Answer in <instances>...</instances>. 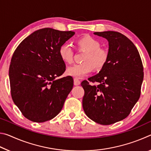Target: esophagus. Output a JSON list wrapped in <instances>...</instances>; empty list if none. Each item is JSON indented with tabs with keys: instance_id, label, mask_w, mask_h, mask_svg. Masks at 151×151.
Wrapping results in <instances>:
<instances>
[{
	"instance_id": "34e87169",
	"label": "esophagus",
	"mask_w": 151,
	"mask_h": 151,
	"mask_svg": "<svg viewBox=\"0 0 151 151\" xmlns=\"http://www.w3.org/2000/svg\"><path fill=\"white\" fill-rule=\"evenodd\" d=\"M80 84H81V81L79 80L78 78H74V85L77 86L80 85Z\"/></svg>"
}]
</instances>
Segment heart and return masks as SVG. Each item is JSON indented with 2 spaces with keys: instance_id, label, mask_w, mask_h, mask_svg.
Returning <instances> with one entry per match:
<instances>
[{
  "instance_id": "heart-1",
  "label": "heart",
  "mask_w": 151,
  "mask_h": 151,
  "mask_svg": "<svg viewBox=\"0 0 151 151\" xmlns=\"http://www.w3.org/2000/svg\"><path fill=\"white\" fill-rule=\"evenodd\" d=\"M78 50L86 51L82 58L83 63L75 64L66 69V74L76 78H81L88 75L93 70L101 69L105 65L109 58V52L101 48L100 41L91 36H84L76 40ZM58 55L64 63L70 64L73 62L74 50L70 45L65 42L60 45Z\"/></svg>"
}]
</instances>
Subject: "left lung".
<instances>
[{"label": "left lung", "instance_id": "1", "mask_svg": "<svg viewBox=\"0 0 151 151\" xmlns=\"http://www.w3.org/2000/svg\"><path fill=\"white\" fill-rule=\"evenodd\" d=\"M109 41V58L101 70L83 81V107L88 118L109 125L126 118L139 100L143 66L139 51L131 40L119 32H96Z\"/></svg>", "mask_w": 151, "mask_h": 151}]
</instances>
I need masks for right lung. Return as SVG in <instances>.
I'll use <instances>...</instances> for the list:
<instances>
[{
	"label": "right lung",
	"instance_id": "right-lung-1",
	"mask_svg": "<svg viewBox=\"0 0 151 151\" xmlns=\"http://www.w3.org/2000/svg\"><path fill=\"white\" fill-rule=\"evenodd\" d=\"M74 35L73 31L45 28L30 35L14 50L9 67L11 96L30 121H49L63 109L73 78L55 79L66 70L58 49Z\"/></svg>",
	"mask_w": 151,
	"mask_h": 151
}]
</instances>
